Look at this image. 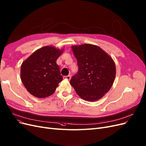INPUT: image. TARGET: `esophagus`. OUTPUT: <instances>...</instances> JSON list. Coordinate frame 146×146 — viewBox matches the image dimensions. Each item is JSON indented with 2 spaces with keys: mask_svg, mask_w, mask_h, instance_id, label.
I'll return each instance as SVG.
<instances>
[{
  "mask_svg": "<svg viewBox=\"0 0 146 146\" xmlns=\"http://www.w3.org/2000/svg\"><path fill=\"white\" fill-rule=\"evenodd\" d=\"M63 78L68 80H70V79H71V76H70V75H68V76H64Z\"/></svg>",
  "mask_w": 146,
  "mask_h": 146,
  "instance_id": "34e87169",
  "label": "esophagus"
}]
</instances>
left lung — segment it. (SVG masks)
I'll return each mask as SVG.
<instances>
[{"mask_svg": "<svg viewBox=\"0 0 146 146\" xmlns=\"http://www.w3.org/2000/svg\"><path fill=\"white\" fill-rule=\"evenodd\" d=\"M78 71L70 80L79 97L95 102L108 92L114 82L116 68L112 58L101 48L92 44L71 46Z\"/></svg>", "mask_w": 146, "mask_h": 146, "instance_id": "left-lung-1", "label": "left lung"}]
</instances>
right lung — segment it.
I'll return each instance as SVG.
<instances>
[{"instance_id":"add662e5","label":"right lung","mask_w":146,"mask_h":146,"mask_svg":"<svg viewBox=\"0 0 146 146\" xmlns=\"http://www.w3.org/2000/svg\"><path fill=\"white\" fill-rule=\"evenodd\" d=\"M63 51V49L45 46L36 50L22 63L21 78L29 94L42 98L54 93L63 80L56 62Z\"/></svg>"}]
</instances>
